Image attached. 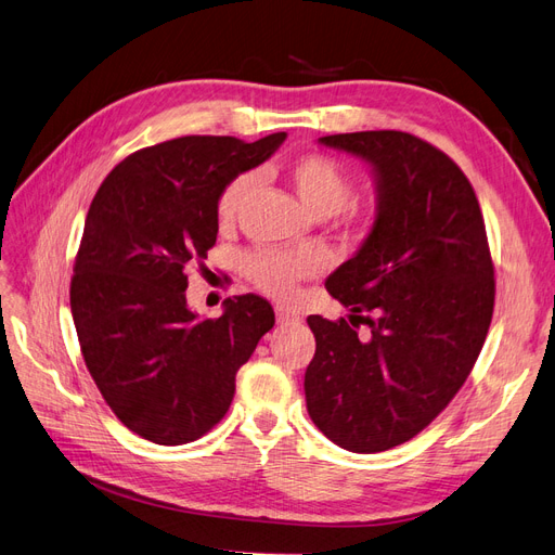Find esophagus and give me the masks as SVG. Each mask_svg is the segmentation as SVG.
<instances>
[{
  "instance_id": "obj_1",
  "label": "esophagus",
  "mask_w": 555,
  "mask_h": 555,
  "mask_svg": "<svg viewBox=\"0 0 555 555\" xmlns=\"http://www.w3.org/2000/svg\"><path fill=\"white\" fill-rule=\"evenodd\" d=\"M275 317H278V324H300V317L282 306L275 308Z\"/></svg>"
}]
</instances>
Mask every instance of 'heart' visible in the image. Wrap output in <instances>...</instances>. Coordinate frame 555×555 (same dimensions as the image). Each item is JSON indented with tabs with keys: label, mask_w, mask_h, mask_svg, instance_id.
<instances>
[{
	"label": "heart",
	"mask_w": 555,
	"mask_h": 555,
	"mask_svg": "<svg viewBox=\"0 0 555 555\" xmlns=\"http://www.w3.org/2000/svg\"><path fill=\"white\" fill-rule=\"evenodd\" d=\"M287 178L300 204L317 217L338 215L347 208L351 192H354V184H351V178L343 169V164L322 153L296 157L287 166ZM251 188H255V176L251 173H241L227 184L220 201H217V217H220L222 224H231L236 220ZM317 268L319 259L308 255V251L261 247L249 251L243 259V271L249 282L275 298L292 296L296 284L317 273Z\"/></svg>",
	"instance_id": "heart-1"
}]
</instances>
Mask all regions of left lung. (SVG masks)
<instances>
[{
	"label": "left lung",
	"mask_w": 555,
	"mask_h": 555,
	"mask_svg": "<svg viewBox=\"0 0 555 555\" xmlns=\"http://www.w3.org/2000/svg\"><path fill=\"white\" fill-rule=\"evenodd\" d=\"M319 143L371 166L377 206L357 255L326 280L349 322L308 317L306 402L331 442L375 453L412 440L465 384L491 326L493 261L473 184L442 150L393 129Z\"/></svg>",
	"instance_id": "1"
}]
</instances>
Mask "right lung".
Wrapping results in <instances>:
<instances>
[{
	"label": "right lung",
	"mask_w": 555,
	"mask_h": 555,
	"mask_svg": "<svg viewBox=\"0 0 555 555\" xmlns=\"http://www.w3.org/2000/svg\"><path fill=\"white\" fill-rule=\"evenodd\" d=\"M287 139L182 137L139 150L106 176L86 217L72 314L88 371L120 422L155 444H188L227 414L236 373L275 324L266 298L190 310L188 268L217 241V201Z\"/></svg>",
	"instance_id": "obj_1"
}]
</instances>
